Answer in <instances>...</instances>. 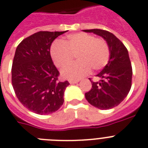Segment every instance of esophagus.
<instances>
[{
	"label": "esophagus",
	"instance_id": "obj_1",
	"mask_svg": "<svg viewBox=\"0 0 148 148\" xmlns=\"http://www.w3.org/2000/svg\"><path fill=\"white\" fill-rule=\"evenodd\" d=\"M79 82V80H69V83L71 84H77V83Z\"/></svg>",
	"mask_w": 148,
	"mask_h": 148
}]
</instances>
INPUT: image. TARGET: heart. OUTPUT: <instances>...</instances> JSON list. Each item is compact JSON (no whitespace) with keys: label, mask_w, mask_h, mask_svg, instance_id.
Here are the masks:
<instances>
[{"label":"heart","mask_w":148,"mask_h":148,"mask_svg":"<svg viewBox=\"0 0 148 148\" xmlns=\"http://www.w3.org/2000/svg\"><path fill=\"white\" fill-rule=\"evenodd\" d=\"M51 56L56 67L59 68L68 65L76 56L77 62L62 72L64 77L76 80L88 74L90 69H103L109 62L110 49L103 38L79 32L68 35L62 42H54L51 47Z\"/></svg>","instance_id":"1"}]
</instances>
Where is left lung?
I'll use <instances>...</instances> for the list:
<instances>
[{
  "instance_id": "1",
  "label": "left lung",
  "mask_w": 148,
  "mask_h": 148,
  "mask_svg": "<svg viewBox=\"0 0 148 148\" xmlns=\"http://www.w3.org/2000/svg\"><path fill=\"white\" fill-rule=\"evenodd\" d=\"M84 31L103 37L110 49L109 62L97 75L100 80L94 82L89 78L92 88L85 93V97L98 109H112L124 100L132 87V68L128 50L115 35L108 31L99 29Z\"/></svg>"
}]
</instances>
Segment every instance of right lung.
Listing matches in <instances>:
<instances>
[{
  "instance_id": "obj_1",
  "label": "right lung",
  "mask_w": 148,
  "mask_h": 148,
  "mask_svg": "<svg viewBox=\"0 0 148 148\" xmlns=\"http://www.w3.org/2000/svg\"><path fill=\"white\" fill-rule=\"evenodd\" d=\"M64 32L39 31L24 39L16 49L12 64V85L23 106L39 115L52 113L64 103V93L70 84L58 80L50 47Z\"/></svg>"
}]
</instances>
